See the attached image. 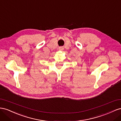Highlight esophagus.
Here are the masks:
<instances>
[{
  "instance_id": "34e87169",
  "label": "esophagus",
  "mask_w": 121,
  "mask_h": 121,
  "mask_svg": "<svg viewBox=\"0 0 121 121\" xmlns=\"http://www.w3.org/2000/svg\"><path fill=\"white\" fill-rule=\"evenodd\" d=\"M59 50H61V51H62V50H63L64 49V48H63V47H59Z\"/></svg>"
}]
</instances>
